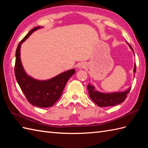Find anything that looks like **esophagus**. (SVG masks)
<instances>
[{"instance_id":"obj_1","label":"esophagus","mask_w":148,"mask_h":148,"mask_svg":"<svg viewBox=\"0 0 148 148\" xmlns=\"http://www.w3.org/2000/svg\"><path fill=\"white\" fill-rule=\"evenodd\" d=\"M78 67H79V69H84L85 67V64H84V63H81V64H79V65H78Z\"/></svg>"}]
</instances>
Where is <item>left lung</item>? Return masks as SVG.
<instances>
[{"instance_id": "8db88e82", "label": "left lung", "mask_w": 148, "mask_h": 148, "mask_svg": "<svg viewBox=\"0 0 148 148\" xmlns=\"http://www.w3.org/2000/svg\"><path fill=\"white\" fill-rule=\"evenodd\" d=\"M130 48L134 50L132 46L128 45ZM136 71V64L134 65V73ZM87 88L88 90L89 95L91 99L93 102H95L97 106L99 107H108V106H114L119 103H122L126 99L128 93L130 92V88L127 91L123 92H116L111 93H103L97 92L95 88L93 86L90 85V84H88Z\"/></svg>"}]
</instances>
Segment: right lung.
<instances>
[{
    "instance_id": "right-lung-1",
    "label": "right lung",
    "mask_w": 148,
    "mask_h": 148,
    "mask_svg": "<svg viewBox=\"0 0 148 148\" xmlns=\"http://www.w3.org/2000/svg\"><path fill=\"white\" fill-rule=\"evenodd\" d=\"M40 27L34 28L18 44L16 51L14 74L19 86L30 103L39 108H49L60 99L67 81L76 71L71 69L46 81L36 80L25 73L20 59L21 45Z\"/></svg>"
}]
</instances>
